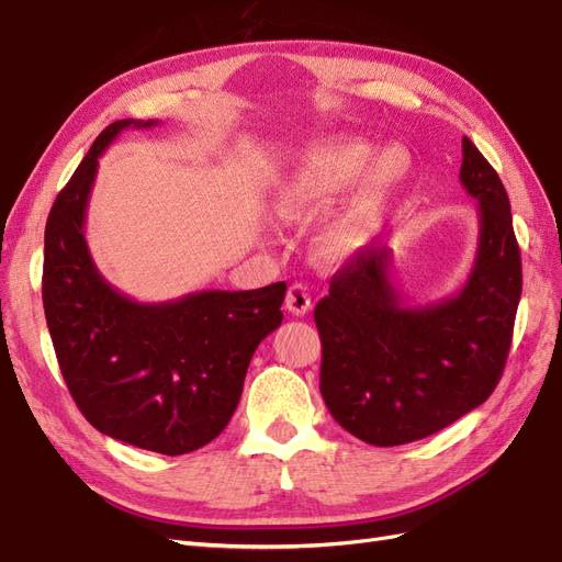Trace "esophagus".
<instances>
[{
	"mask_svg": "<svg viewBox=\"0 0 562 562\" xmlns=\"http://www.w3.org/2000/svg\"><path fill=\"white\" fill-rule=\"evenodd\" d=\"M285 307L291 314L295 316H304L312 310V295H310V288L304 283H293L288 288V295H285Z\"/></svg>",
	"mask_w": 562,
	"mask_h": 562,
	"instance_id": "34e87169",
	"label": "esophagus"
}]
</instances>
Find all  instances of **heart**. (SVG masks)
Masks as SVG:
<instances>
[{
  "label": "heart",
  "mask_w": 562,
  "mask_h": 562,
  "mask_svg": "<svg viewBox=\"0 0 562 562\" xmlns=\"http://www.w3.org/2000/svg\"><path fill=\"white\" fill-rule=\"evenodd\" d=\"M403 173L398 151L359 138H328L307 147L274 187V211L283 220H304L328 209L356 179L360 182L333 209L318 229V250L328 260L359 252L378 227L380 213Z\"/></svg>",
  "instance_id": "obj_1"
}]
</instances>
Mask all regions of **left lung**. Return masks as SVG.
Returning a JSON list of instances; mask_svg holds the SVG:
<instances>
[{
	"label": "left lung",
	"mask_w": 562,
	"mask_h": 562,
	"mask_svg": "<svg viewBox=\"0 0 562 562\" xmlns=\"http://www.w3.org/2000/svg\"><path fill=\"white\" fill-rule=\"evenodd\" d=\"M464 190L479 201V250L462 291L411 307L389 279L391 250L363 248L330 279L314 321L321 396L370 446L427 438L495 391L522 291L512 203L495 168L462 138Z\"/></svg>",
	"instance_id": "1"
}]
</instances>
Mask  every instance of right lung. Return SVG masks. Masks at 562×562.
<instances>
[{
	"mask_svg": "<svg viewBox=\"0 0 562 562\" xmlns=\"http://www.w3.org/2000/svg\"><path fill=\"white\" fill-rule=\"evenodd\" d=\"M155 124H110L56 196L44 232L42 300L81 415L122 443L184 454L227 427L255 349L281 326L285 283L143 304L100 277L83 236L98 157L124 128Z\"/></svg>",
	"mask_w": 562,
	"mask_h": 562,
	"instance_id": "1",
	"label": "right lung"
}]
</instances>
